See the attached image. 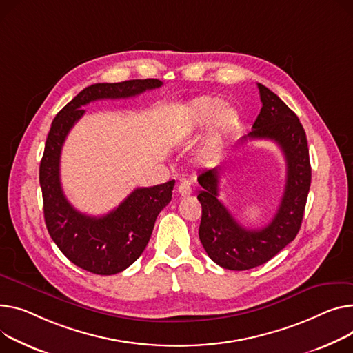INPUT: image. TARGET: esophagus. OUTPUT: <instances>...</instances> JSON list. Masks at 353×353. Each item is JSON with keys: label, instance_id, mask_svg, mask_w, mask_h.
Instances as JSON below:
<instances>
[{"label": "esophagus", "instance_id": "esophagus-1", "mask_svg": "<svg viewBox=\"0 0 353 353\" xmlns=\"http://www.w3.org/2000/svg\"><path fill=\"white\" fill-rule=\"evenodd\" d=\"M177 192H179V194L183 196V197L190 196V194H192V184H190V181H189V180L180 181V184H179V187H177Z\"/></svg>", "mask_w": 353, "mask_h": 353}]
</instances>
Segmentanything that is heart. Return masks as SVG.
<instances>
[{"label":"heart","mask_w":353,"mask_h":353,"mask_svg":"<svg viewBox=\"0 0 353 353\" xmlns=\"http://www.w3.org/2000/svg\"><path fill=\"white\" fill-rule=\"evenodd\" d=\"M239 112L224 105L219 97H200L187 105L183 113L181 128L184 132H194L208 125L205 156H213L223 140L239 125Z\"/></svg>","instance_id":"1"}]
</instances>
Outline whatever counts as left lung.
Instances as JSON below:
<instances>
[{
  "label": "left lung",
  "mask_w": 353,
  "mask_h": 353,
  "mask_svg": "<svg viewBox=\"0 0 353 353\" xmlns=\"http://www.w3.org/2000/svg\"><path fill=\"white\" fill-rule=\"evenodd\" d=\"M258 89L263 108L252 132L243 136L241 142L248 137L272 140L285 157V189L271 223L260 230H247L237 223L219 200L220 166L197 177L203 187L197 196L201 204L200 241L211 260L232 271L265 264L296 237L311 185L310 149L298 116L268 88L258 83Z\"/></svg>",
  "instance_id": "obj_1"
}]
</instances>
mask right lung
Wrapping results in <instances>:
<instances>
[{
    "mask_svg": "<svg viewBox=\"0 0 353 353\" xmlns=\"http://www.w3.org/2000/svg\"><path fill=\"white\" fill-rule=\"evenodd\" d=\"M163 85L159 79L95 83L81 90L52 121L39 164L45 224L61 252L82 270L113 275L126 270L145 251L154 221L172 200L174 180L139 187L102 217L79 213L62 192L61 150L69 130L83 116L85 105L99 99H123Z\"/></svg>",
    "mask_w": 353,
    "mask_h": 353,
    "instance_id": "right-lung-1",
    "label": "right lung"
}]
</instances>
